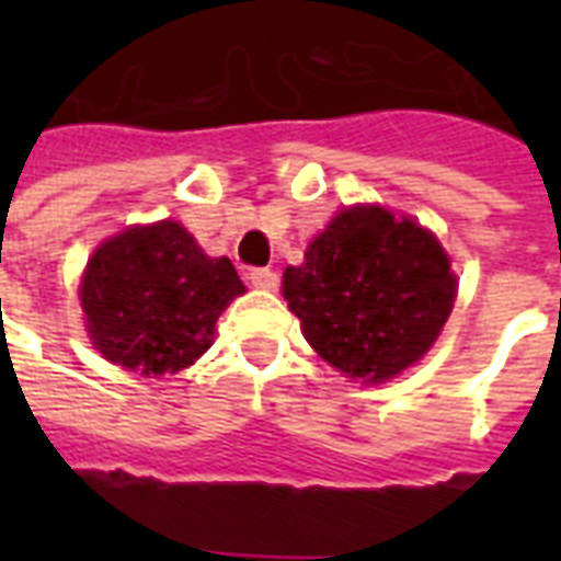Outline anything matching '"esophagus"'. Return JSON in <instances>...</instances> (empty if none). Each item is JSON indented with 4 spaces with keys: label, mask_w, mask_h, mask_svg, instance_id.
<instances>
[{
    "label": "esophagus",
    "mask_w": 561,
    "mask_h": 561,
    "mask_svg": "<svg viewBox=\"0 0 561 561\" xmlns=\"http://www.w3.org/2000/svg\"><path fill=\"white\" fill-rule=\"evenodd\" d=\"M247 279H250L253 288L276 290V285H279V273L271 271V267H253V271L247 273Z\"/></svg>",
    "instance_id": "1"
}]
</instances>
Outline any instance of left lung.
Here are the masks:
<instances>
[{"mask_svg": "<svg viewBox=\"0 0 561 561\" xmlns=\"http://www.w3.org/2000/svg\"><path fill=\"white\" fill-rule=\"evenodd\" d=\"M282 288L317 355L373 383L431 350L457 294L439 241L381 206L343 209Z\"/></svg>", "mask_w": 561, "mask_h": 561, "instance_id": "obj_1", "label": "left lung"}]
</instances>
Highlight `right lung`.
<instances>
[{
    "label": "right lung",
    "mask_w": 561,
    "mask_h": 561,
    "mask_svg": "<svg viewBox=\"0 0 561 561\" xmlns=\"http://www.w3.org/2000/svg\"><path fill=\"white\" fill-rule=\"evenodd\" d=\"M244 294L229 259H209L174 220L134 227L87 264L81 306L95 350L142 375L180 373L211 346L229 299Z\"/></svg>",
    "instance_id": "obj_1"
}]
</instances>
